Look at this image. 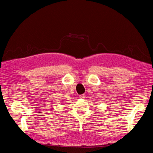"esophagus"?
<instances>
[{
  "label": "esophagus",
  "mask_w": 153,
  "mask_h": 153,
  "mask_svg": "<svg viewBox=\"0 0 153 153\" xmlns=\"http://www.w3.org/2000/svg\"><path fill=\"white\" fill-rule=\"evenodd\" d=\"M79 97L81 98V99H84L85 97V95L84 94H81V95L79 96Z\"/></svg>",
  "instance_id": "esophagus-1"
}]
</instances>
